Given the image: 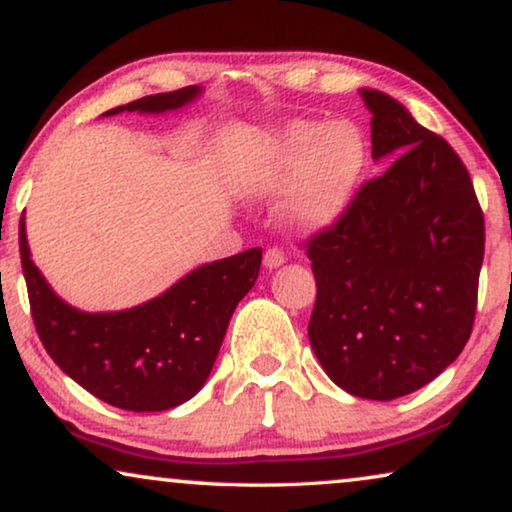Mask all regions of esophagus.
Segmentation results:
<instances>
[{"instance_id": "34e87169", "label": "esophagus", "mask_w": 512, "mask_h": 512, "mask_svg": "<svg viewBox=\"0 0 512 512\" xmlns=\"http://www.w3.org/2000/svg\"><path fill=\"white\" fill-rule=\"evenodd\" d=\"M263 261H265V268H270V270L279 268V265L286 263V251L281 247H268L265 249Z\"/></svg>"}]
</instances>
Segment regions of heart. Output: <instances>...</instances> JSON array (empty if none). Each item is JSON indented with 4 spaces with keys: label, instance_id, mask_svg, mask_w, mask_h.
Segmentation results:
<instances>
[{
    "label": "heart",
    "instance_id": "b5f03b06",
    "mask_svg": "<svg viewBox=\"0 0 512 512\" xmlns=\"http://www.w3.org/2000/svg\"><path fill=\"white\" fill-rule=\"evenodd\" d=\"M365 168V145L351 124L298 120L258 143L244 187L256 194L293 189L291 219L305 228L335 221Z\"/></svg>",
    "mask_w": 512,
    "mask_h": 512
}]
</instances>
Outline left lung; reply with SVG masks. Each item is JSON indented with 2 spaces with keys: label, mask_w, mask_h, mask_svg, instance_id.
<instances>
[{
  "label": "left lung",
  "mask_w": 512,
  "mask_h": 512,
  "mask_svg": "<svg viewBox=\"0 0 512 512\" xmlns=\"http://www.w3.org/2000/svg\"><path fill=\"white\" fill-rule=\"evenodd\" d=\"M360 94L372 157L396 159L305 242L316 277L307 332L339 388L388 402L436 379L469 342L485 219L453 147L388 94Z\"/></svg>",
  "instance_id": "1"
}]
</instances>
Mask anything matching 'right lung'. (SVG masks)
<instances>
[{"label": "right lung", "mask_w": 512, "mask_h": 512, "mask_svg": "<svg viewBox=\"0 0 512 512\" xmlns=\"http://www.w3.org/2000/svg\"><path fill=\"white\" fill-rule=\"evenodd\" d=\"M201 92L182 87L150 94L124 110L164 113ZM20 261L39 339L57 367L94 397L124 411H166L203 388L238 302L261 270V249L242 251L194 270L145 305L115 314H85L66 305L29 258L20 219Z\"/></svg>", "instance_id": "1"}]
</instances>
